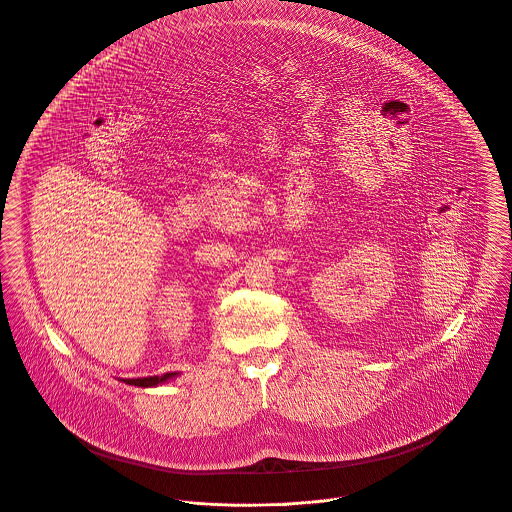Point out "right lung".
Instances as JSON below:
<instances>
[{
    "mask_svg": "<svg viewBox=\"0 0 512 512\" xmlns=\"http://www.w3.org/2000/svg\"><path fill=\"white\" fill-rule=\"evenodd\" d=\"M177 372H165L163 376H146V378H124L126 384H132V386H142V388H151V386H157V384H163L171 378H175Z\"/></svg>",
    "mask_w": 512,
    "mask_h": 512,
    "instance_id": "1",
    "label": "right lung"
}]
</instances>
